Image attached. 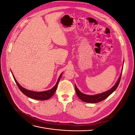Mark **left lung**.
<instances>
[{"label": "left lung", "mask_w": 135, "mask_h": 135, "mask_svg": "<svg viewBox=\"0 0 135 135\" xmlns=\"http://www.w3.org/2000/svg\"><path fill=\"white\" fill-rule=\"evenodd\" d=\"M122 73L119 78V79H118V80L117 81V82L116 83V84L114 85L111 89H109V91H108L107 92H105L104 93L98 94V95H93V96L87 95H85V94L82 93L81 92H80L79 89H78V88L76 87V85H75V91L76 93V95L81 101H83L84 102H86V103H99V102H100L103 100H104L105 99H107V98L109 96L111 95V94L114 91H115L117 89V88L118 87V85H119V84L120 80Z\"/></svg>", "instance_id": "left-lung-1"}]
</instances>
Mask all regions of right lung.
<instances>
[{
    "label": "right lung",
    "instance_id": "obj_1",
    "mask_svg": "<svg viewBox=\"0 0 135 135\" xmlns=\"http://www.w3.org/2000/svg\"><path fill=\"white\" fill-rule=\"evenodd\" d=\"M61 76H62V74H61V75H60L59 79H58L56 85L52 89H50V90L46 91L38 92H34V91L27 90V89L23 88L22 87H21V85H20L18 84V83L17 82V80H16V79L15 78L14 76L13 75V78H14V79L16 81V84H17L18 87L20 89V91H21L24 94V95H26V96L30 97V98H31V99H35V100H48L49 99H50V98L53 95H54V93H55V92L56 91L57 87V85H58V83L59 82Z\"/></svg>",
    "mask_w": 135,
    "mask_h": 135
}]
</instances>
